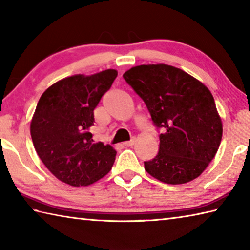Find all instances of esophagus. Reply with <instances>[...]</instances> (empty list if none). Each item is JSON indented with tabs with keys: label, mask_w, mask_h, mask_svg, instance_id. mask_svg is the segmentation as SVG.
Masks as SVG:
<instances>
[{
	"label": "esophagus",
	"mask_w": 250,
	"mask_h": 250,
	"mask_svg": "<svg viewBox=\"0 0 250 250\" xmlns=\"http://www.w3.org/2000/svg\"><path fill=\"white\" fill-rule=\"evenodd\" d=\"M135 143V139H131L130 141H125V143H124V146H132Z\"/></svg>",
	"instance_id": "34e87169"
}]
</instances>
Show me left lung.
<instances>
[{
  "instance_id": "1",
  "label": "left lung",
  "mask_w": 250,
  "mask_h": 250,
  "mask_svg": "<svg viewBox=\"0 0 250 250\" xmlns=\"http://www.w3.org/2000/svg\"><path fill=\"white\" fill-rule=\"evenodd\" d=\"M124 78L145 101L155 126L162 129L159 153L145 162L146 171L173 185L200 176L214 159L223 135L208 88L166 64L132 67Z\"/></svg>"
}]
</instances>
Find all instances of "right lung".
Segmentation results:
<instances>
[{
    "label": "right lung",
    "mask_w": 250,
    "mask_h": 250,
    "mask_svg": "<svg viewBox=\"0 0 250 250\" xmlns=\"http://www.w3.org/2000/svg\"><path fill=\"white\" fill-rule=\"evenodd\" d=\"M118 71L107 69L90 76L74 75L44 91L31 121L33 145L42 162L59 181L87 186L108 174L117 151L95 143L94 110Z\"/></svg>",
    "instance_id": "obj_1"
}]
</instances>
